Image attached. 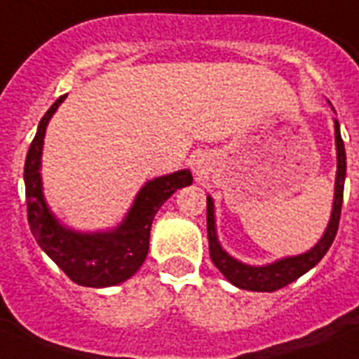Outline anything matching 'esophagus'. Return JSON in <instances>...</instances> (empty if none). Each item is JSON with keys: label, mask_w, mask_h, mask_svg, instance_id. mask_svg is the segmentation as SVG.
Here are the masks:
<instances>
[{"label": "esophagus", "mask_w": 359, "mask_h": 359, "mask_svg": "<svg viewBox=\"0 0 359 359\" xmlns=\"http://www.w3.org/2000/svg\"><path fill=\"white\" fill-rule=\"evenodd\" d=\"M191 168H194L196 173H203V171H205V163H203V160L197 158V160H194V163H191Z\"/></svg>", "instance_id": "esophagus-1"}]
</instances>
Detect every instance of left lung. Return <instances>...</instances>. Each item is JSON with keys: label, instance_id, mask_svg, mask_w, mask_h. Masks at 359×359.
<instances>
[{"label": "left lung", "instance_id": "obj_1", "mask_svg": "<svg viewBox=\"0 0 359 359\" xmlns=\"http://www.w3.org/2000/svg\"><path fill=\"white\" fill-rule=\"evenodd\" d=\"M335 145H337V180H335V199H334V210H332V219H330L328 229L324 233L313 250H309L304 255L289 257L283 261L273 262L268 266H245L242 262L235 261L233 257L225 253L218 244L216 238V229H214V205L212 199L207 197V233H208V250H210V259L216 264L219 272L224 273L225 278L229 279L231 283L236 285L238 289L244 290H255V292H273V290L283 289L294 279L311 270L317 264L330 245L334 242L337 229H339L341 219V207H343V190H345V175H346V154H345V143L341 137L339 123L335 121Z\"/></svg>", "mask_w": 359, "mask_h": 359}]
</instances>
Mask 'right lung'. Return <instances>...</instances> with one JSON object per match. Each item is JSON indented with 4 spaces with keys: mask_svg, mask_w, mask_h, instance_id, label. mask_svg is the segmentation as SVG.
Listing matches in <instances>:
<instances>
[{
    "mask_svg": "<svg viewBox=\"0 0 359 359\" xmlns=\"http://www.w3.org/2000/svg\"><path fill=\"white\" fill-rule=\"evenodd\" d=\"M67 95L59 97L50 106L39 123L25 156L24 180L27 224L36 244L48 257L69 276L74 283L83 287H111L134 276L145 262L149 251V235L154 214L162 203L179 188L191 184L190 171H177L147 182L135 197L132 210L124 224L111 233L80 235L61 227L48 212L41 188V152L48 121Z\"/></svg>",
    "mask_w": 359,
    "mask_h": 359,
    "instance_id": "1",
    "label": "right lung"
}]
</instances>
